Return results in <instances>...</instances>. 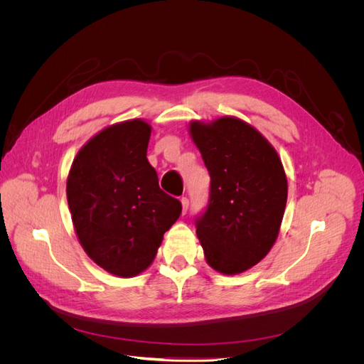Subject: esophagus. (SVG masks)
Wrapping results in <instances>:
<instances>
[{
  "mask_svg": "<svg viewBox=\"0 0 364 364\" xmlns=\"http://www.w3.org/2000/svg\"><path fill=\"white\" fill-rule=\"evenodd\" d=\"M181 203H182V213H183V214H186V211H188L190 200L186 199V197H182V199H181Z\"/></svg>",
  "mask_w": 364,
  "mask_h": 364,
  "instance_id": "1",
  "label": "esophagus"
}]
</instances>
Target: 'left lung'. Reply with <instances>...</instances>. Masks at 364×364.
Wrapping results in <instances>:
<instances>
[{
    "mask_svg": "<svg viewBox=\"0 0 364 364\" xmlns=\"http://www.w3.org/2000/svg\"><path fill=\"white\" fill-rule=\"evenodd\" d=\"M188 132L211 176L197 218L205 259L223 274L258 264L278 238L289 185L281 158L261 132L237 117L193 119Z\"/></svg>",
    "mask_w": 364,
    "mask_h": 364,
    "instance_id": "1",
    "label": "left lung"
}]
</instances>
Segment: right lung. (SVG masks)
I'll use <instances>...</instances> for the list:
<instances>
[{
    "label": "right lung",
    "instance_id": "obj_1",
    "mask_svg": "<svg viewBox=\"0 0 364 364\" xmlns=\"http://www.w3.org/2000/svg\"><path fill=\"white\" fill-rule=\"evenodd\" d=\"M151 126L135 118L107 126L77 153L67 179L75 235L97 266L119 278L149 269L182 213L147 161Z\"/></svg>",
    "mask_w": 364,
    "mask_h": 364
}]
</instances>
